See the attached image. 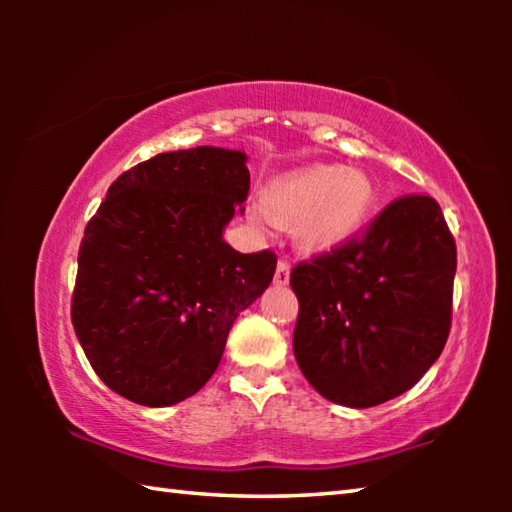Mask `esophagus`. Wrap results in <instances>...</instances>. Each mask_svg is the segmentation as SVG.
Instances as JSON below:
<instances>
[{
    "label": "esophagus",
    "instance_id": "34e87169",
    "mask_svg": "<svg viewBox=\"0 0 512 512\" xmlns=\"http://www.w3.org/2000/svg\"><path fill=\"white\" fill-rule=\"evenodd\" d=\"M291 280V268H289V262H284V259H280L277 262V268H275V277L273 282L277 284V287H287Z\"/></svg>",
    "mask_w": 512,
    "mask_h": 512
}]
</instances>
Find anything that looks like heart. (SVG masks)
I'll return each instance as SVG.
<instances>
[{"mask_svg":"<svg viewBox=\"0 0 512 512\" xmlns=\"http://www.w3.org/2000/svg\"><path fill=\"white\" fill-rule=\"evenodd\" d=\"M377 203L372 180L341 164H307L277 176L264 187L262 210L277 225H291L302 255H327L343 248L370 221ZM253 221L264 225V216Z\"/></svg>","mask_w":512,"mask_h":512,"instance_id":"b5f03b06","label":"heart"}]
</instances>
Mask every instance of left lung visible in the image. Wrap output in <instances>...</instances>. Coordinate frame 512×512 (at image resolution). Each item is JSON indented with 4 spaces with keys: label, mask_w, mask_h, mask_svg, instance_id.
<instances>
[{
    "label": "left lung",
    "mask_w": 512,
    "mask_h": 512,
    "mask_svg": "<svg viewBox=\"0 0 512 512\" xmlns=\"http://www.w3.org/2000/svg\"><path fill=\"white\" fill-rule=\"evenodd\" d=\"M456 244L431 196L397 198L361 241L298 264L293 354L325 400L368 409L402 395L443 352Z\"/></svg>",
    "instance_id": "1"
}]
</instances>
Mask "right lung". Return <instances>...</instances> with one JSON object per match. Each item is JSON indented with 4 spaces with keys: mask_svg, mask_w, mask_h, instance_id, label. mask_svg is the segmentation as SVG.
<instances>
[{
    "mask_svg": "<svg viewBox=\"0 0 512 512\" xmlns=\"http://www.w3.org/2000/svg\"><path fill=\"white\" fill-rule=\"evenodd\" d=\"M244 151L160 153L110 185L79 248L76 339L110 391L171 406L201 391L237 316L273 280L271 250L244 255L223 230L244 214Z\"/></svg>",
    "mask_w": 512,
    "mask_h": 512,
    "instance_id": "obj_1",
    "label": "right lung"
}]
</instances>
